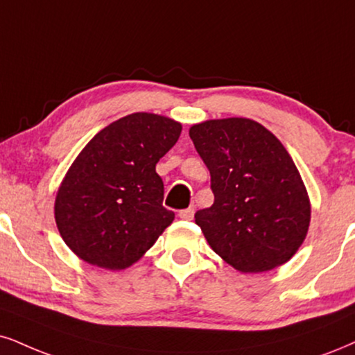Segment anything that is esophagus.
Here are the masks:
<instances>
[{"label": "esophagus", "mask_w": 355, "mask_h": 355, "mask_svg": "<svg viewBox=\"0 0 355 355\" xmlns=\"http://www.w3.org/2000/svg\"><path fill=\"white\" fill-rule=\"evenodd\" d=\"M178 216L181 217L182 220H191V218L194 217V207H187V209H182V211H179Z\"/></svg>", "instance_id": "1"}]
</instances>
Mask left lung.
Instances as JSON below:
<instances>
[{"instance_id":"obj_1","label":"left lung","mask_w":355,"mask_h":355,"mask_svg":"<svg viewBox=\"0 0 355 355\" xmlns=\"http://www.w3.org/2000/svg\"><path fill=\"white\" fill-rule=\"evenodd\" d=\"M211 173L214 204L196 212L212 250L242 273L286 263L308 234L306 187L279 139L248 118L191 126Z\"/></svg>"}]
</instances>
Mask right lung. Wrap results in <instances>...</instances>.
I'll return each mask as SVG.
<instances>
[{"label":"right lung","mask_w":355,"mask_h":355,"mask_svg":"<svg viewBox=\"0 0 355 355\" xmlns=\"http://www.w3.org/2000/svg\"><path fill=\"white\" fill-rule=\"evenodd\" d=\"M181 130L171 118L131 113L87 143L55 198L57 229L78 258L123 270L155 245L174 220V212L163 207L156 163Z\"/></svg>","instance_id":"1"}]
</instances>
